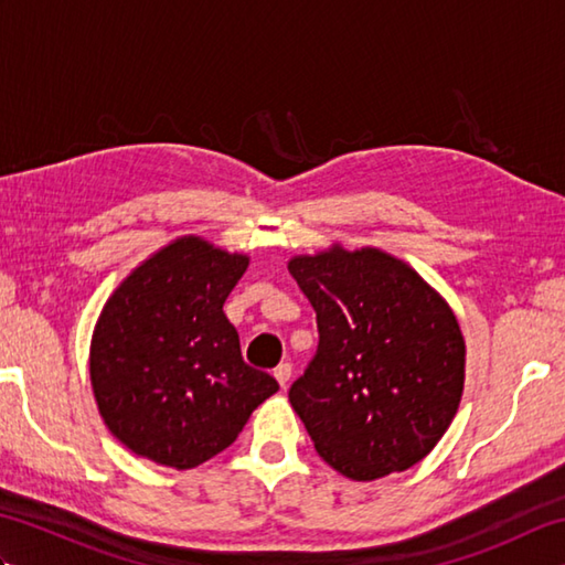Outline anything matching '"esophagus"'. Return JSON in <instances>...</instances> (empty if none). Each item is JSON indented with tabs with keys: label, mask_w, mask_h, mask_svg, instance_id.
I'll list each match as a JSON object with an SVG mask.
<instances>
[{
	"label": "esophagus",
	"mask_w": 565,
	"mask_h": 565,
	"mask_svg": "<svg viewBox=\"0 0 565 565\" xmlns=\"http://www.w3.org/2000/svg\"><path fill=\"white\" fill-rule=\"evenodd\" d=\"M274 379L279 381V386L281 388H286V383L291 381V364L289 362H284V364H279L274 369Z\"/></svg>",
	"instance_id": "1"
}]
</instances>
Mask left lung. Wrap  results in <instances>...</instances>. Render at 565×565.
Masks as SVG:
<instances>
[{"mask_svg":"<svg viewBox=\"0 0 565 565\" xmlns=\"http://www.w3.org/2000/svg\"><path fill=\"white\" fill-rule=\"evenodd\" d=\"M318 320V350L289 401L318 454L352 481L423 461L451 425L466 347L451 308L379 249L294 257Z\"/></svg>","mask_w":565,"mask_h":565,"instance_id":"1","label":"left lung"}]
</instances>
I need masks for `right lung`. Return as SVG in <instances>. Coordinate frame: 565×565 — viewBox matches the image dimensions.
<instances>
[{
	"instance_id": "1",
	"label": "right lung",
	"mask_w": 565,
	"mask_h": 565,
	"mask_svg": "<svg viewBox=\"0 0 565 565\" xmlns=\"http://www.w3.org/2000/svg\"><path fill=\"white\" fill-rule=\"evenodd\" d=\"M245 269V255L191 235L142 262L106 301L92 338V388L106 427L134 454L194 468L231 447L279 391L245 364L223 313Z\"/></svg>"
}]
</instances>
